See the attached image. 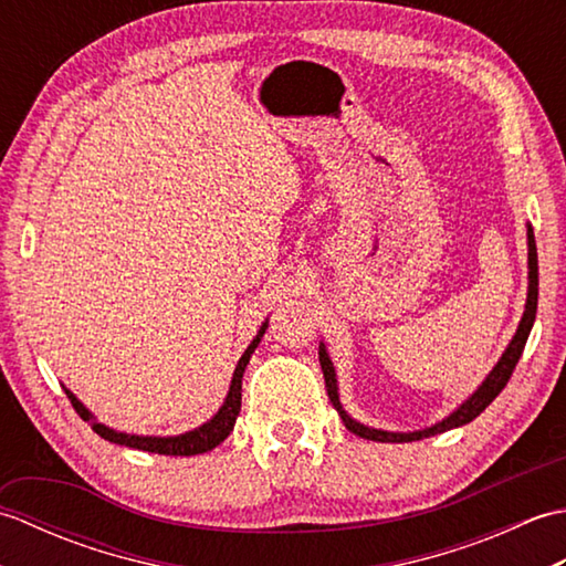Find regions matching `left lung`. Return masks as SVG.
<instances>
[{"instance_id":"obj_1","label":"left lung","mask_w":566,"mask_h":566,"mask_svg":"<svg viewBox=\"0 0 566 566\" xmlns=\"http://www.w3.org/2000/svg\"><path fill=\"white\" fill-rule=\"evenodd\" d=\"M535 314H537V248H535V235H533V228L527 226V298H525V311H523V318L518 323V331H515L513 340L509 343L506 353L501 355V359L496 363V367L489 371V377L482 381V387H479L469 399L452 411L448 418H442L440 423L423 428V430H413V432H389V430H377V428H369L357 423L355 418L347 416V411L340 403V396H338V379H335V369L331 357L326 353V345H318V359H321V369H323V377H326V391H328V399L335 406V411L343 418L345 428L355 432V436L365 438V440H375V442H413V440H423L430 436H438V432L444 430H452V428H460L469 420H474L479 413L484 411V408L496 399L501 394V389L506 387L515 365H518V359L523 355V347L527 343V335H531V328L535 323Z\"/></svg>"}]
</instances>
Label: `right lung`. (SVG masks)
Masks as SVG:
<instances>
[{
    "instance_id": "obj_1",
    "label": "right lung",
    "mask_w": 566,
    "mask_h": 566,
    "mask_svg": "<svg viewBox=\"0 0 566 566\" xmlns=\"http://www.w3.org/2000/svg\"><path fill=\"white\" fill-rule=\"evenodd\" d=\"M264 331H268V321L262 323V328L258 331L255 338L248 345V350L243 353V357L238 359L235 371H233V379H231V389H228V396L223 406L219 408V413H216L207 423L182 432V436H167V438H155V436H130V432H118L109 426L99 423L97 418L92 416V411L87 406H84L75 394L70 389H65L67 399L72 403V408L80 413L82 420H87L92 426V430L97 432L99 438L116 442V444H126V448H134V450H143V452H158V454H175V457H191V454H201V452H209L213 450L216 444H221L228 436H231V430L235 426V418L240 413V391H243V371L250 363V355L255 353V347L260 345Z\"/></svg>"
}]
</instances>
